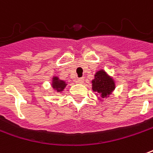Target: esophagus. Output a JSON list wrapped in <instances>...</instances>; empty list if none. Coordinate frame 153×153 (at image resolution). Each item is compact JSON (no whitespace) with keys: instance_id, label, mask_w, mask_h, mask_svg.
Listing matches in <instances>:
<instances>
[{"instance_id":"34e87169","label":"esophagus","mask_w":153,"mask_h":153,"mask_svg":"<svg viewBox=\"0 0 153 153\" xmlns=\"http://www.w3.org/2000/svg\"><path fill=\"white\" fill-rule=\"evenodd\" d=\"M84 81V79L83 78V77H81V78H78L76 79V83H78V84H83Z\"/></svg>"}]
</instances>
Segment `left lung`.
Instances as JSON below:
<instances>
[{
	"mask_svg": "<svg viewBox=\"0 0 153 153\" xmlns=\"http://www.w3.org/2000/svg\"><path fill=\"white\" fill-rule=\"evenodd\" d=\"M93 90L98 92L102 98H105L114 91L115 85L112 79L103 70H100L95 74V79L92 81Z\"/></svg>",
	"mask_w": 153,
	"mask_h": 153,
	"instance_id": "1",
	"label": "left lung"
}]
</instances>
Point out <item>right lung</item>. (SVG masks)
I'll return each mask as SVG.
<instances>
[{"instance_id":"obj_1","label":"right lung","mask_w":153,"mask_h":153,"mask_svg":"<svg viewBox=\"0 0 153 153\" xmlns=\"http://www.w3.org/2000/svg\"><path fill=\"white\" fill-rule=\"evenodd\" d=\"M53 87L54 88H56L57 91H62L65 87V82L62 81V80L58 79V78H54L53 79Z\"/></svg>"}]
</instances>
